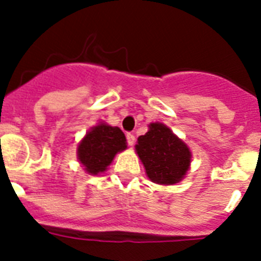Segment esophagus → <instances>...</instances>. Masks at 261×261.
<instances>
[{
	"label": "esophagus",
	"mask_w": 261,
	"mask_h": 261,
	"mask_svg": "<svg viewBox=\"0 0 261 261\" xmlns=\"http://www.w3.org/2000/svg\"><path fill=\"white\" fill-rule=\"evenodd\" d=\"M126 141H128V144L130 145V146H133L136 142L135 135H132V133H128V135H126Z\"/></svg>",
	"instance_id": "obj_1"
}]
</instances>
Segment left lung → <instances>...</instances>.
Returning a JSON list of instances; mask_svg holds the SVG:
<instances>
[{"instance_id": "left-lung-1", "label": "left lung", "mask_w": 261, "mask_h": 261, "mask_svg": "<svg viewBox=\"0 0 261 261\" xmlns=\"http://www.w3.org/2000/svg\"><path fill=\"white\" fill-rule=\"evenodd\" d=\"M147 128L135 146L147 177L161 186L180 183L191 168V149L163 123H150Z\"/></svg>"}]
</instances>
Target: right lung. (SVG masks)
I'll return each mask as SVG.
<instances>
[{
  "mask_svg": "<svg viewBox=\"0 0 261 261\" xmlns=\"http://www.w3.org/2000/svg\"><path fill=\"white\" fill-rule=\"evenodd\" d=\"M126 147L125 135L119 126L99 121L78 142V162L89 175H100L112 163L116 154Z\"/></svg>",
  "mask_w": 261,
  "mask_h": 261,
  "instance_id": "right-lung-1",
  "label": "right lung"
}]
</instances>
